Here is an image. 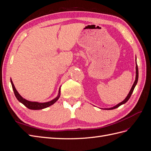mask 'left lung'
Segmentation results:
<instances>
[{"label":"left lung","instance_id":"8db88e82","mask_svg":"<svg viewBox=\"0 0 151 151\" xmlns=\"http://www.w3.org/2000/svg\"><path fill=\"white\" fill-rule=\"evenodd\" d=\"M138 78H139V70H138V66H137V65H136V77H135V82H134V83L133 86H132V88H131V89H130V92H129V94H128L127 98H126L124 100H123V101L122 102H121L120 103H119V104H118L117 105H116L115 106H114V107L111 108H108V109H115V108H118V107H119V106H120V105L125 103L128 101V100L129 99V98H130L132 93H133V91H134V88H135V87L137 83Z\"/></svg>","mask_w":151,"mask_h":151}]
</instances>
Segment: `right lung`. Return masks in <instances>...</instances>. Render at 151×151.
<instances>
[{
	"label": "right lung",
	"mask_w": 151,
	"mask_h": 151,
	"mask_svg": "<svg viewBox=\"0 0 151 151\" xmlns=\"http://www.w3.org/2000/svg\"><path fill=\"white\" fill-rule=\"evenodd\" d=\"M11 84H12V89H13V91H14V94H15V96L16 97V98L17 99L18 101L21 102V103L23 104L26 107H27L30 109H43V108H47V107L51 106V105H52L53 104L55 103L58 99L59 97H60V89H59V93H58V95L57 96V97L56 98H55L54 99L52 100V101H49V102L38 103V102L29 101H28V100L24 99L19 93H18V92L17 91V90L16 89L11 79Z\"/></svg>",
	"instance_id": "1"
}]
</instances>
